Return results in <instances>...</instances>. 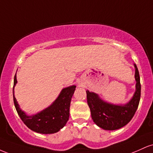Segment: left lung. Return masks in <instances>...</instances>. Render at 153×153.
Wrapping results in <instances>:
<instances>
[{
	"mask_svg": "<svg viewBox=\"0 0 153 153\" xmlns=\"http://www.w3.org/2000/svg\"><path fill=\"white\" fill-rule=\"evenodd\" d=\"M135 67L136 91L132 99L124 106L104 102L97 94L86 91L87 102L90 108L91 117L95 124L106 130H115L127 124L137 109L141 96V85L137 67Z\"/></svg>",
	"mask_w": 153,
	"mask_h": 153,
	"instance_id": "1",
	"label": "left lung"
}]
</instances>
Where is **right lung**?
<instances>
[{
	"mask_svg": "<svg viewBox=\"0 0 153 153\" xmlns=\"http://www.w3.org/2000/svg\"><path fill=\"white\" fill-rule=\"evenodd\" d=\"M16 82V75H15L13 88V102L17 113L26 127L32 131L41 134H53L60 130L65 125L69 119L70 106L76 87L75 85L62 89L58 98L50 106L36 114L29 117L21 110L14 97L13 89Z\"/></svg>",
	"mask_w": 153,
	"mask_h": 153,
	"instance_id": "1",
	"label": "right lung"
}]
</instances>
